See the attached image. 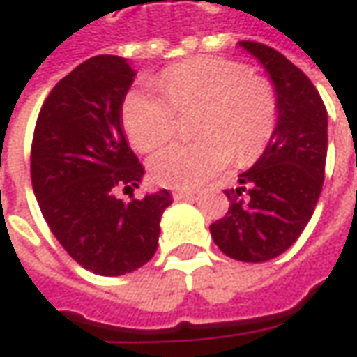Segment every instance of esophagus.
I'll return each instance as SVG.
<instances>
[{
    "mask_svg": "<svg viewBox=\"0 0 357 357\" xmlns=\"http://www.w3.org/2000/svg\"><path fill=\"white\" fill-rule=\"evenodd\" d=\"M194 192L190 190H174L173 192V198L174 200H188V198H192Z\"/></svg>",
    "mask_w": 357,
    "mask_h": 357,
    "instance_id": "1",
    "label": "esophagus"
}]
</instances>
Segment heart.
Here are the masks:
<instances>
[{
  "mask_svg": "<svg viewBox=\"0 0 357 357\" xmlns=\"http://www.w3.org/2000/svg\"><path fill=\"white\" fill-rule=\"evenodd\" d=\"M200 108L192 144L174 142L149 161L155 183L169 188H196L220 173L231 157L255 161L270 144L278 124V97L272 83L250 68L225 58H194L165 70L157 85L132 89L122 105V124L142 153L173 136L176 110Z\"/></svg>",
  "mask_w": 357,
  "mask_h": 357,
  "instance_id": "b5f03b06",
  "label": "heart"
}]
</instances>
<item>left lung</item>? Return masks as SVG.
Listing matches in <instances>:
<instances>
[{"instance_id":"1","label":"left lung","mask_w":357,"mask_h":357,"mask_svg":"<svg viewBox=\"0 0 357 357\" xmlns=\"http://www.w3.org/2000/svg\"><path fill=\"white\" fill-rule=\"evenodd\" d=\"M239 44L274 83L278 124L264 153L225 192L229 211L210 231L223 255L266 262L289 249L313 215L323 190L328 120L319 91L286 56L266 44Z\"/></svg>"}]
</instances>
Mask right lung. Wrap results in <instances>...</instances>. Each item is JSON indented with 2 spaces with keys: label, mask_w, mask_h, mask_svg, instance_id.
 Wrapping results in <instances>:
<instances>
[{
  "label": "right lung",
  "mask_w": 357,
  "mask_h": 357,
  "mask_svg": "<svg viewBox=\"0 0 357 357\" xmlns=\"http://www.w3.org/2000/svg\"><path fill=\"white\" fill-rule=\"evenodd\" d=\"M136 71L126 58L95 56L56 83L36 118L33 190L44 220L77 264L122 276L151 260L169 190L124 202L144 167L122 130V105Z\"/></svg>",
  "instance_id": "add662e5"
}]
</instances>
